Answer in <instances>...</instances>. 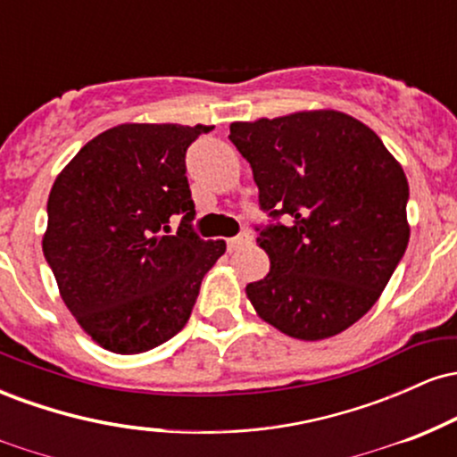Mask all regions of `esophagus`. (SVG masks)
I'll return each instance as SVG.
<instances>
[{"instance_id": "obj_1", "label": "esophagus", "mask_w": 457, "mask_h": 457, "mask_svg": "<svg viewBox=\"0 0 457 457\" xmlns=\"http://www.w3.org/2000/svg\"><path fill=\"white\" fill-rule=\"evenodd\" d=\"M251 243H253L251 234L249 232H243V234L234 236V238L228 240V249L229 251H238V249H243V246H249Z\"/></svg>"}]
</instances>
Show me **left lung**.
Returning <instances> with one entry per match:
<instances>
[{"instance_id":"8db88e82","label":"left lung","mask_w":457,"mask_h":457,"mask_svg":"<svg viewBox=\"0 0 457 457\" xmlns=\"http://www.w3.org/2000/svg\"><path fill=\"white\" fill-rule=\"evenodd\" d=\"M260 206L270 260L245 287L255 313L303 342L333 337L374 307L411 238L408 180L378 135L335 109L229 124Z\"/></svg>"}]
</instances>
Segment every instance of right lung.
<instances>
[{"mask_svg":"<svg viewBox=\"0 0 457 457\" xmlns=\"http://www.w3.org/2000/svg\"><path fill=\"white\" fill-rule=\"evenodd\" d=\"M211 129L118 124L87 141L51 187L45 258L68 312L109 353H148L174 337L225 253V240H202L188 225L185 154Z\"/></svg>","mask_w":457,"mask_h":457,"instance_id":"add662e5","label":"right lung"}]
</instances>
